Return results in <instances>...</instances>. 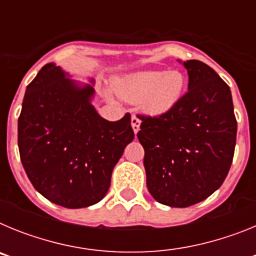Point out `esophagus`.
Returning a JSON list of instances; mask_svg holds the SVG:
<instances>
[{
  "instance_id": "obj_1",
  "label": "esophagus",
  "mask_w": 256,
  "mask_h": 256,
  "mask_svg": "<svg viewBox=\"0 0 256 256\" xmlns=\"http://www.w3.org/2000/svg\"><path fill=\"white\" fill-rule=\"evenodd\" d=\"M130 123H132L133 132H134V133L138 132L140 126H141V120H140V118L136 116V115H132V120H130Z\"/></svg>"
}]
</instances>
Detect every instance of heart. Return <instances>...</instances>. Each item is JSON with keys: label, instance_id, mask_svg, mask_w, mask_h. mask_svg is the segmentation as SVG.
<instances>
[{"label": "heart", "instance_id": "obj_1", "mask_svg": "<svg viewBox=\"0 0 256 256\" xmlns=\"http://www.w3.org/2000/svg\"><path fill=\"white\" fill-rule=\"evenodd\" d=\"M186 76L180 72H142L115 82V92L124 100L140 102L148 114L170 112L186 91Z\"/></svg>", "mask_w": 256, "mask_h": 256}]
</instances>
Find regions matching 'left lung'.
I'll return each mask as SVG.
<instances>
[{
    "label": "left lung",
    "instance_id": "obj_1",
    "mask_svg": "<svg viewBox=\"0 0 256 256\" xmlns=\"http://www.w3.org/2000/svg\"><path fill=\"white\" fill-rule=\"evenodd\" d=\"M188 92L164 114L140 115L137 133L151 196L172 208L209 198L234 160L237 122L227 83L206 64L187 60Z\"/></svg>",
    "mask_w": 256,
    "mask_h": 256
}]
</instances>
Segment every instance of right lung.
<instances>
[{
  "mask_svg": "<svg viewBox=\"0 0 256 256\" xmlns=\"http://www.w3.org/2000/svg\"><path fill=\"white\" fill-rule=\"evenodd\" d=\"M94 87L76 84L55 64L28 84L18 120L22 164L34 188L60 206L79 209L105 198L115 164L134 138L130 114H97Z\"/></svg>",
  "mask_w": 256,
  "mask_h": 256,
  "instance_id": "obj_1",
  "label": "right lung"
}]
</instances>
